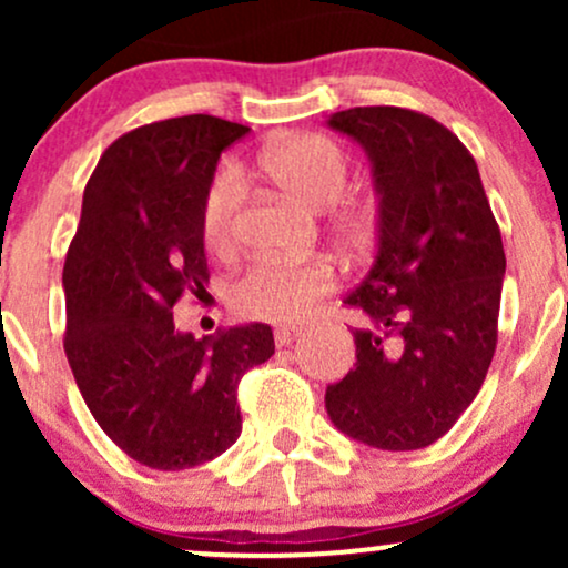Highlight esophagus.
<instances>
[{"mask_svg":"<svg viewBox=\"0 0 568 568\" xmlns=\"http://www.w3.org/2000/svg\"><path fill=\"white\" fill-rule=\"evenodd\" d=\"M298 336H302V328H277L275 331V344H277V347H288V344L296 342Z\"/></svg>","mask_w":568,"mask_h":568,"instance_id":"1","label":"esophagus"}]
</instances>
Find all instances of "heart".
Listing matches in <instances>:
<instances>
[{
	"label": "heart",
	"mask_w": 568,
	"mask_h": 568,
	"mask_svg": "<svg viewBox=\"0 0 568 568\" xmlns=\"http://www.w3.org/2000/svg\"><path fill=\"white\" fill-rule=\"evenodd\" d=\"M256 171L285 197L315 213L331 211L349 186V160L344 149L317 133L285 135L270 143L258 154ZM237 211L240 179L232 171H221L213 175L200 213L202 243L216 256L232 251ZM338 221L347 232H361L366 226V213L361 207H344ZM331 288L334 270L328 264L258 258L234 277L230 304L247 321L293 323L310 315Z\"/></svg>",
	"instance_id": "b5f03b06"
}]
</instances>
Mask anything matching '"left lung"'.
I'll list each match as a JSON object with an SVG mask.
<instances>
[{
	"instance_id": "left-lung-1",
	"label": "left lung",
	"mask_w": 568,
	"mask_h": 568,
	"mask_svg": "<svg viewBox=\"0 0 568 568\" xmlns=\"http://www.w3.org/2000/svg\"><path fill=\"white\" fill-rule=\"evenodd\" d=\"M325 125L366 152L376 192L374 264L344 298L368 325L325 410L352 440L414 452L454 427L491 366L501 234L473 154L433 116L355 106Z\"/></svg>"
}]
</instances>
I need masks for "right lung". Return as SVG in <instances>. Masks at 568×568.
I'll return each mask as SVG.
<instances>
[{
  "label": "right lung",
  "mask_w": 568,
  "mask_h": 568,
  "mask_svg": "<svg viewBox=\"0 0 568 568\" xmlns=\"http://www.w3.org/2000/svg\"><path fill=\"white\" fill-rule=\"evenodd\" d=\"M251 128L211 114L130 130L98 160L63 264L67 357L103 433L152 470H189L240 438L237 382L275 355L245 323L194 338L173 304L207 285L200 213L221 152Z\"/></svg>",
  "instance_id": "obj_1"
}]
</instances>
